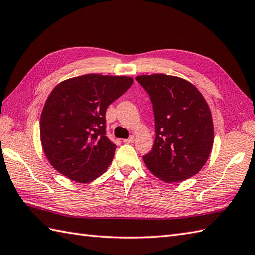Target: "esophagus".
Listing matches in <instances>:
<instances>
[{
  "label": "esophagus",
  "instance_id": "34e87169",
  "mask_svg": "<svg viewBox=\"0 0 255 255\" xmlns=\"http://www.w3.org/2000/svg\"><path fill=\"white\" fill-rule=\"evenodd\" d=\"M124 142L125 143H133L134 142V137L131 136V137H129L128 139H125Z\"/></svg>",
  "mask_w": 255,
  "mask_h": 255
}]
</instances>
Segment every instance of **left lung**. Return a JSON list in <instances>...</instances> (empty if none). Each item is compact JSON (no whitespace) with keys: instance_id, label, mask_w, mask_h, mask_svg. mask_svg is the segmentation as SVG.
Segmentation results:
<instances>
[{"instance_id":"obj_1","label":"left lung","mask_w":255,"mask_h":255,"mask_svg":"<svg viewBox=\"0 0 255 255\" xmlns=\"http://www.w3.org/2000/svg\"><path fill=\"white\" fill-rule=\"evenodd\" d=\"M136 80L150 96L155 122L153 148L143 155L145 165L166 183L197 174L214 143L213 118L202 93L173 75H139Z\"/></svg>"}]
</instances>
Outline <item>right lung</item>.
Returning <instances> with one entry per match:
<instances>
[{
    "mask_svg": "<svg viewBox=\"0 0 255 255\" xmlns=\"http://www.w3.org/2000/svg\"><path fill=\"white\" fill-rule=\"evenodd\" d=\"M133 83L130 77L84 74L51 91L40 117V140L55 169L89 183L112 163L116 144L106 137V108Z\"/></svg>",
    "mask_w": 255,
    "mask_h": 255,
    "instance_id": "add662e5",
    "label": "right lung"
}]
</instances>
